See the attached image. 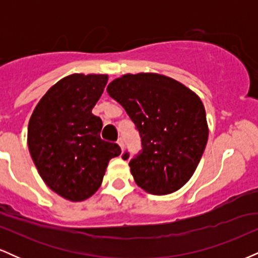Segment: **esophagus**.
I'll use <instances>...</instances> for the list:
<instances>
[{
	"instance_id": "esophagus-1",
	"label": "esophagus",
	"mask_w": 258,
	"mask_h": 258,
	"mask_svg": "<svg viewBox=\"0 0 258 258\" xmlns=\"http://www.w3.org/2000/svg\"><path fill=\"white\" fill-rule=\"evenodd\" d=\"M117 144H119L120 146V148H121V150H123V148H125V142H123V138H119L117 139Z\"/></svg>"
}]
</instances>
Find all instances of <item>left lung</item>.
Returning a JSON list of instances; mask_svg holds the SVG:
<instances>
[{"label": "left lung", "mask_w": 258, "mask_h": 258, "mask_svg": "<svg viewBox=\"0 0 258 258\" xmlns=\"http://www.w3.org/2000/svg\"><path fill=\"white\" fill-rule=\"evenodd\" d=\"M106 91L123 106L142 138V152L128 164L137 185L155 195L182 188L209 138L201 99L180 82L154 73L126 74ZM128 156L126 152L122 159Z\"/></svg>", "instance_id": "8db88e82"}]
</instances>
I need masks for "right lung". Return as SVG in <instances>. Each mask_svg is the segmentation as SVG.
I'll list each match as a JSON object with an SVG mask.
<instances>
[{"label":"right lung","mask_w":258,"mask_h":258,"mask_svg":"<svg viewBox=\"0 0 258 258\" xmlns=\"http://www.w3.org/2000/svg\"><path fill=\"white\" fill-rule=\"evenodd\" d=\"M108 75L73 74L53 85L32 112L29 152L41 178L70 201L92 197L102 184L109 160L119 156L116 143L100 138L103 122L92 114Z\"/></svg>","instance_id":"right-lung-1"}]
</instances>
